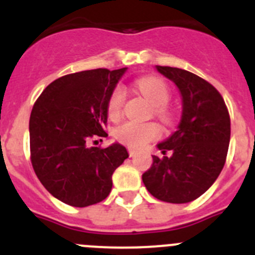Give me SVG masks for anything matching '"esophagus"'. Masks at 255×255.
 Instances as JSON below:
<instances>
[{"label":"esophagus","instance_id":"esophagus-1","mask_svg":"<svg viewBox=\"0 0 255 255\" xmlns=\"http://www.w3.org/2000/svg\"><path fill=\"white\" fill-rule=\"evenodd\" d=\"M135 154H136V150L132 149V148H129V155H130V157H134Z\"/></svg>","mask_w":255,"mask_h":255}]
</instances>
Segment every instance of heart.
I'll return each instance as SVG.
<instances>
[{"label":"heart","mask_w":255,"mask_h":255,"mask_svg":"<svg viewBox=\"0 0 255 255\" xmlns=\"http://www.w3.org/2000/svg\"><path fill=\"white\" fill-rule=\"evenodd\" d=\"M135 88L143 94L154 107L155 115L162 120L170 121L171 112L166 107V103L170 100V89L161 79L154 76H145L135 82ZM125 91L123 87H116L108 98L107 108L108 115L112 119H117L123 111ZM116 138L121 143L132 148H141L147 145L149 141L159 136L161 130L158 125L153 123H136V121H126L116 129Z\"/></svg>","instance_id":"b5f03b06"}]
</instances>
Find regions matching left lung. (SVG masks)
I'll use <instances>...</instances> for the list:
<instances>
[{"mask_svg":"<svg viewBox=\"0 0 255 255\" xmlns=\"http://www.w3.org/2000/svg\"><path fill=\"white\" fill-rule=\"evenodd\" d=\"M179 89L181 120L176 131L157 144L163 157L152 155L143 173L144 185L167 203H189L204 194L224 168L230 143V116L213 85L186 70L155 66ZM171 150V156L165 152Z\"/></svg>","mask_w":255,"mask_h":255,"instance_id":"left-lung-1","label":"left lung"}]
</instances>
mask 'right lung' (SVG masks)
I'll return each instance as SVG.
<instances>
[{"instance_id":"add662e5","label":"right lung","mask_w":255,"mask_h":255,"mask_svg":"<svg viewBox=\"0 0 255 255\" xmlns=\"http://www.w3.org/2000/svg\"><path fill=\"white\" fill-rule=\"evenodd\" d=\"M128 67L69 74L42 92L29 120L31 164L42 185L73 207L100 203L112 189V173L129 157L120 143L91 147L107 136V102Z\"/></svg>"}]
</instances>
